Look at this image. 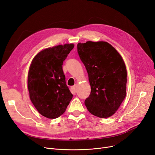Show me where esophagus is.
<instances>
[{
    "label": "esophagus",
    "mask_w": 155,
    "mask_h": 155,
    "mask_svg": "<svg viewBox=\"0 0 155 155\" xmlns=\"http://www.w3.org/2000/svg\"><path fill=\"white\" fill-rule=\"evenodd\" d=\"M76 85H74V86H72L71 87V90L72 91V92L74 93H76Z\"/></svg>",
    "instance_id": "1"
}]
</instances>
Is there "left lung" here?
I'll list each match as a JSON object with an SVG mask.
<instances>
[{"mask_svg":"<svg viewBox=\"0 0 155 155\" xmlns=\"http://www.w3.org/2000/svg\"><path fill=\"white\" fill-rule=\"evenodd\" d=\"M77 47L91 86L84 101L87 110L100 118L112 116L126 96L127 70L121 55L106 41L79 43Z\"/></svg>","mask_w":155,"mask_h":155,"instance_id":"obj_1","label":"left lung"}]
</instances>
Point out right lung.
Masks as SVG:
<instances>
[{
  "label": "right lung",
  "instance_id": "add662e5",
  "mask_svg": "<svg viewBox=\"0 0 155 155\" xmlns=\"http://www.w3.org/2000/svg\"><path fill=\"white\" fill-rule=\"evenodd\" d=\"M74 47L73 43H67L44 49L34 57L29 67V98L38 112L48 119L62 115L72 98L62 65Z\"/></svg>",
  "mask_w": 155,
  "mask_h": 155
}]
</instances>
